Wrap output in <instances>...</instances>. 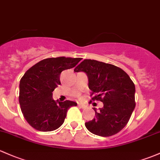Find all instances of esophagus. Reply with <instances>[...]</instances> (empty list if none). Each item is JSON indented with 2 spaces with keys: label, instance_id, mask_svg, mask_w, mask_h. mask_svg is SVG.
Returning <instances> with one entry per match:
<instances>
[{
  "label": "esophagus",
  "instance_id": "34e87169",
  "mask_svg": "<svg viewBox=\"0 0 160 160\" xmlns=\"http://www.w3.org/2000/svg\"><path fill=\"white\" fill-rule=\"evenodd\" d=\"M78 107L82 108V109H85V108H86V107H87L86 105H85V104H78Z\"/></svg>",
  "mask_w": 160,
  "mask_h": 160
}]
</instances>
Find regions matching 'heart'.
<instances>
[{
	"label": "heart",
	"instance_id": "b5f03b06",
	"mask_svg": "<svg viewBox=\"0 0 160 160\" xmlns=\"http://www.w3.org/2000/svg\"><path fill=\"white\" fill-rule=\"evenodd\" d=\"M78 96H79V95H78Z\"/></svg>",
	"mask_w": 160,
	"mask_h": 160
}]
</instances>
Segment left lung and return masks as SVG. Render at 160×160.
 Returning a JSON list of instances; mask_svg holds the SVG:
<instances>
[{
  "label": "left lung",
  "mask_w": 160,
  "mask_h": 160,
  "mask_svg": "<svg viewBox=\"0 0 160 160\" xmlns=\"http://www.w3.org/2000/svg\"><path fill=\"white\" fill-rule=\"evenodd\" d=\"M84 72L93 101H101L104 107L95 111V118L86 122L91 133L101 137L118 133L128 123L134 110L135 85L130 76L118 66L97 60L85 59L74 69Z\"/></svg>",
  "instance_id": "1"
}]
</instances>
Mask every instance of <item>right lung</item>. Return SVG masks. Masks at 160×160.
<instances>
[{"label": "right lung", "instance_id": "right-lung-1", "mask_svg": "<svg viewBox=\"0 0 160 160\" xmlns=\"http://www.w3.org/2000/svg\"><path fill=\"white\" fill-rule=\"evenodd\" d=\"M81 58H48L26 72L20 82L19 102L27 123L39 131H52L64 123L67 111L77 103L52 99V92L61 85L62 71L73 68Z\"/></svg>", "mask_w": 160, "mask_h": 160}]
</instances>
